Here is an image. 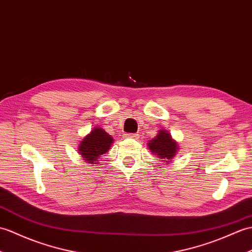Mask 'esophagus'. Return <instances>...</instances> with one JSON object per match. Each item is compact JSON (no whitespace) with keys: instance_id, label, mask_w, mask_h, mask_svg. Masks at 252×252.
<instances>
[{"instance_id":"obj_1","label":"esophagus","mask_w":252,"mask_h":252,"mask_svg":"<svg viewBox=\"0 0 252 252\" xmlns=\"http://www.w3.org/2000/svg\"><path fill=\"white\" fill-rule=\"evenodd\" d=\"M126 137H127V138H134V139H136V138H138V134H126Z\"/></svg>"}]
</instances>
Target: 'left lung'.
<instances>
[{"mask_svg": "<svg viewBox=\"0 0 252 252\" xmlns=\"http://www.w3.org/2000/svg\"><path fill=\"white\" fill-rule=\"evenodd\" d=\"M147 146L151 154L157 156L162 162H165L166 164L173 163V159L179 150L178 143L164 128H161L158 132L157 136L148 140Z\"/></svg>", "mask_w": 252, "mask_h": 252, "instance_id": "1", "label": "left lung"}]
</instances>
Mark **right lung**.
Returning <instances> with one entry per match:
<instances>
[{"mask_svg": "<svg viewBox=\"0 0 252 252\" xmlns=\"http://www.w3.org/2000/svg\"><path fill=\"white\" fill-rule=\"evenodd\" d=\"M114 138L102 127H93L91 132L80 140L78 154L88 164H97L98 158L105 155L112 147Z\"/></svg>", "mask_w": 252, "mask_h": 252, "instance_id": "obj_1", "label": "right lung"}]
</instances>
